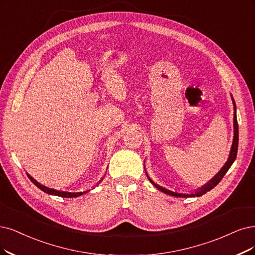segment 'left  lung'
Instances as JSON below:
<instances>
[{
	"mask_svg": "<svg viewBox=\"0 0 255 255\" xmlns=\"http://www.w3.org/2000/svg\"><path fill=\"white\" fill-rule=\"evenodd\" d=\"M234 103V102H233ZM235 103H234V110H235ZM238 146H239V124H238V120H237V115H235V112H234V137H233V144H232V147H231V151H230V155H229V158H228V161H227V163L225 164V166L222 168V170L216 174L212 180L207 184V185H205L203 188H201V189L199 190V191H196L195 193H191V194H182V193H177V192H172V191H170V190H167V189H165V188H163V187H161V186H158V185H156L155 183H153L151 180H150V182H151L157 189L159 190V191H162V192H164V193H166V194H169V195H172V196H176V197H193V196H201V195H203V194H205V193H207L208 191H210L212 188H214L216 185H218L221 181H222V178L224 177V175L226 174V172H227L228 170H229V168L231 167V165L233 164V162L235 161V157H237V154H238ZM148 176V175H147ZM149 177V176H148Z\"/></svg>",
	"mask_w": 255,
	"mask_h": 255,
	"instance_id": "obj_1",
	"label": "left lung"
}]
</instances>
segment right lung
<instances>
[{
	"label": "right lung",
	"instance_id": "add662e5",
	"mask_svg": "<svg viewBox=\"0 0 255 255\" xmlns=\"http://www.w3.org/2000/svg\"><path fill=\"white\" fill-rule=\"evenodd\" d=\"M28 177H29V180L37 187L40 188V189L42 191H44L45 193H48V194H51V195H58V196H62V197H77V196H80L82 195L83 193L85 192H64V191H59V190H54V189H50V188H47L43 185H41L40 183H37L35 180H33V178L29 175L27 174Z\"/></svg>",
	"mask_w": 255,
	"mask_h": 255
}]
</instances>
